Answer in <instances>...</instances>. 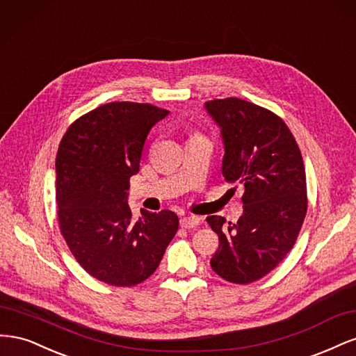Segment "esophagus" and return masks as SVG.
<instances>
[{"instance_id":"34e87169","label":"esophagus","mask_w":356,"mask_h":356,"mask_svg":"<svg viewBox=\"0 0 356 356\" xmlns=\"http://www.w3.org/2000/svg\"><path fill=\"white\" fill-rule=\"evenodd\" d=\"M200 222H202V218L197 217V215H190V217H184L179 221L182 229H195Z\"/></svg>"}]
</instances>
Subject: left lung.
<instances>
[{
  "mask_svg": "<svg viewBox=\"0 0 356 356\" xmlns=\"http://www.w3.org/2000/svg\"><path fill=\"white\" fill-rule=\"evenodd\" d=\"M204 106L221 127L222 175L245 188L238 222L207 218L220 239L211 266L224 281L246 285L270 273L298 238L307 212L303 157L285 122L264 106L239 98Z\"/></svg>",
  "mask_w": 356,
  "mask_h": 356,
  "instance_id": "8db88e82",
  "label": "left lung"
}]
</instances>
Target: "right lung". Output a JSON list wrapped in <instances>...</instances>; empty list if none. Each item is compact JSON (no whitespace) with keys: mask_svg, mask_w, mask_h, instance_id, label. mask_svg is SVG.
I'll return each mask as SVG.
<instances>
[{"mask_svg":"<svg viewBox=\"0 0 356 356\" xmlns=\"http://www.w3.org/2000/svg\"><path fill=\"white\" fill-rule=\"evenodd\" d=\"M168 114L152 104L110 102L79 117L59 144V230L75 260L101 282H144L177 234L175 212L143 209L135 220L127 204L147 135Z\"/></svg>","mask_w":356,"mask_h":356,"instance_id":"add662e5","label":"right lung"}]
</instances>
